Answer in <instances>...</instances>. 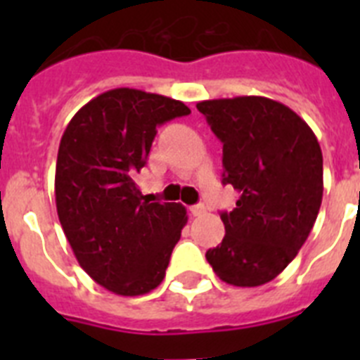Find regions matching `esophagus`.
<instances>
[{
	"instance_id": "esophagus-1",
	"label": "esophagus",
	"mask_w": 360,
	"mask_h": 360,
	"mask_svg": "<svg viewBox=\"0 0 360 360\" xmlns=\"http://www.w3.org/2000/svg\"><path fill=\"white\" fill-rule=\"evenodd\" d=\"M205 212H207V207H205L203 203H196V205H193V207H191V214L193 216H202V214H205Z\"/></svg>"
}]
</instances>
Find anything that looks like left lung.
Masks as SVG:
<instances>
[{"mask_svg":"<svg viewBox=\"0 0 360 360\" xmlns=\"http://www.w3.org/2000/svg\"><path fill=\"white\" fill-rule=\"evenodd\" d=\"M224 144V184L240 193L221 212L225 236L205 257L221 281L259 287L297 256L323 200L317 136L285 104L257 95L196 104Z\"/></svg>","mask_w":360,"mask_h":360,"instance_id":"obj_1","label":"left lung"}]
</instances>
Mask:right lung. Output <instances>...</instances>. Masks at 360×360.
<instances>
[{
  "instance_id": "1",
  "label": "right lung",
  "mask_w": 360,
  "mask_h": 360,
  "mask_svg": "<svg viewBox=\"0 0 360 360\" xmlns=\"http://www.w3.org/2000/svg\"><path fill=\"white\" fill-rule=\"evenodd\" d=\"M189 113L182 101L115 88L86 103L63 133L57 216L79 265L113 294H148L164 279L186 207L149 203L135 176L158 126Z\"/></svg>"
}]
</instances>
